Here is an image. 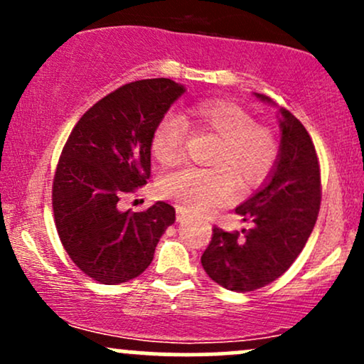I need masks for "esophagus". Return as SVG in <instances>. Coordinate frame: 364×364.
I'll return each mask as SVG.
<instances>
[{
	"label": "esophagus",
	"instance_id": "esophagus-1",
	"mask_svg": "<svg viewBox=\"0 0 364 364\" xmlns=\"http://www.w3.org/2000/svg\"><path fill=\"white\" fill-rule=\"evenodd\" d=\"M176 219L179 220V223H183V220H185L186 219V212L185 210H183V208H176Z\"/></svg>",
	"mask_w": 364,
	"mask_h": 364
}]
</instances>
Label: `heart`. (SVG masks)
<instances>
[{"label":"heart","instance_id":"1","mask_svg":"<svg viewBox=\"0 0 364 364\" xmlns=\"http://www.w3.org/2000/svg\"><path fill=\"white\" fill-rule=\"evenodd\" d=\"M195 128L219 139L210 157L212 169L185 168L161 181V193L179 208L203 214L224 205L235 195L232 181L252 188L274 169L279 145L274 133L255 123L248 111L229 101H205L190 109ZM186 123L176 112H168L157 123L152 135V154L162 166H174L183 154Z\"/></svg>","mask_w":364,"mask_h":364}]
</instances>
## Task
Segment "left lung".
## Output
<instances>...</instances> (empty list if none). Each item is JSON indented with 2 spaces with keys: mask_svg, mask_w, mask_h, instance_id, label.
Segmentation results:
<instances>
[{
  "mask_svg": "<svg viewBox=\"0 0 364 364\" xmlns=\"http://www.w3.org/2000/svg\"><path fill=\"white\" fill-rule=\"evenodd\" d=\"M262 102L274 104L263 94ZM275 106V104H274ZM281 144L274 169L255 193L236 207L252 228L225 232L214 228L202 265L212 281L235 292L260 289L286 272L306 245L320 210V168L315 145L301 121L279 107Z\"/></svg>",
  "mask_w": 364,
  "mask_h": 364,
  "instance_id": "obj_1",
  "label": "left lung"
}]
</instances>
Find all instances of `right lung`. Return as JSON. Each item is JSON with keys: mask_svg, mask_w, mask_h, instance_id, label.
Wrapping results in <instances>:
<instances>
[{"mask_svg": "<svg viewBox=\"0 0 364 364\" xmlns=\"http://www.w3.org/2000/svg\"><path fill=\"white\" fill-rule=\"evenodd\" d=\"M186 87L169 78L127 83L75 124L58 162L53 210L75 265L101 284H123L150 265L176 212L156 202L123 212L118 202L147 185L152 135Z\"/></svg>", "mask_w": 364, "mask_h": 364, "instance_id": "1", "label": "right lung"}]
</instances>
